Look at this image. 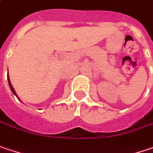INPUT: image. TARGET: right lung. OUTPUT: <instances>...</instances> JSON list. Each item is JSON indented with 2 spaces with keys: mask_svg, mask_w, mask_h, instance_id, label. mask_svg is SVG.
Masks as SVG:
<instances>
[{
  "mask_svg": "<svg viewBox=\"0 0 153 153\" xmlns=\"http://www.w3.org/2000/svg\"><path fill=\"white\" fill-rule=\"evenodd\" d=\"M7 80H8V84H9V86H10L11 91H13V94H14V95H15L17 97H18V96H17V94H16V92H15V91H14L13 87V85H12V84H11L10 79H9V77H8V74H7ZM18 98H19V97H18Z\"/></svg>",
  "mask_w": 153,
  "mask_h": 153,
  "instance_id": "obj_1",
  "label": "right lung"
}]
</instances>
